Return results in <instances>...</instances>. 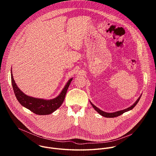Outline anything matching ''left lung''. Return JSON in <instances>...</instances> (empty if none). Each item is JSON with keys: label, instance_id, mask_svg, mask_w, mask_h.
<instances>
[{"label": "left lung", "instance_id": "8db88e82", "mask_svg": "<svg viewBox=\"0 0 156 156\" xmlns=\"http://www.w3.org/2000/svg\"><path fill=\"white\" fill-rule=\"evenodd\" d=\"M141 95H142V94H141V96L138 98V99L136 101V102H135L134 104H133V105H131L130 107H128V108H125V109L121 110H119V111H117V112H112V113H111V112H109V113H108V112H104V111L101 110V109H99V108H98L96 106H95L90 101V102L91 105L93 106V107L95 109L96 111H97V112H98L101 115H102V116H103V117H107V118H114V117H118V116H119V115L123 114V113H125V112H128V111L131 110V109H133V108H134V107H135V105H136L138 104V102H139V101H140V98H141Z\"/></svg>", "mask_w": 156, "mask_h": 156}]
</instances>
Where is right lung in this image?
<instances>
[{
	"mask_svg": "<svg viewBox=\"0 0 156 156\" xmlns=\"http://www.w3.org/2000/svg\"><path fill=\"white\" fill-rule=\"evenodd\" d=\"M11 80L15 95L20 104L22 106L31 110L33 113L37 115H49L53 113L54 111L61 106L63 102L66 91L68 90V88L72 80H73V78H70L66 83L59 95L52 99H39L26 95L23 92H22L20 90V89L15 83L12 70Z\"/></svg>",
	"mask_w": 156,
	"mask_h": 156,
	"instance_id": "1",
	"label": "right lung"
}]
</instances>
